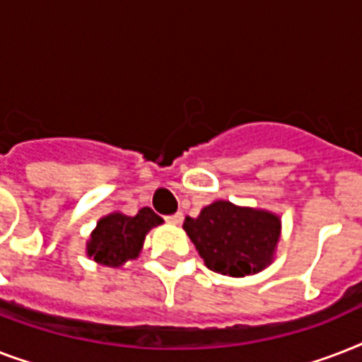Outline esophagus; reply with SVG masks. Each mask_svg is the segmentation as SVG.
Masks as SVG:
<instances>
[{
	"mask_svg": "<svg viewBox=\"0 0 362 362\" xmlns=\"http://www.w3.org/2000/svg\"><path fill=\"white\" fill-rule=\"evenodd\" d=\"M182 218H184V216H182V212H176V214H173V216H167L165 220H167V223H170V226H180Z\"/></svg>",
	"mask_w": 362,
	"mask_h": 362,
	"instance_id": "obj_1",
	"label": "esophagus"
}]
</instances>
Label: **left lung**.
I'll return each mask as SVG.
<instances>
[{"label": "left lung", "instance_id": "left-lung-1", "mask_svg": "<svg viewBox=\"0 0 362 362\" xmlns=\"http://www.w3.org/2000/svg\"><path fill=\"white\" fill-rule=\"evenodd\" d=\"M184 231L201 259L218 274L244 278L274 261L280 242V216L263 209L214 201L197 218L186 216Z\"/></svg>", "mask_w": 362, "mask_h": 362}]
</instances>
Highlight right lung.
<instances>
[{"label": "right lung", "instance_id": "right-lung-1", "mask_svg": "<svg viewBox=\"0 0 362 362\" xmlns=\"http://www.w3.org/2000/svg\"><path fill=\"white\" fill-rule=\"evenodd\" d=\"M163 223L152 209H141L135 216L110 212L98 221L86 242V255L95 263L118 269L139 257L148 231Z\"/></svg>", "mask_w": 362, "mask_h": 362}]
</instances>
